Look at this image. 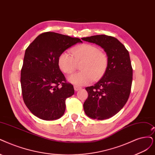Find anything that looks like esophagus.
Segmentation results:
<instances>
[{
	"label": "esophagus",
	"instance_id": "obj_1",
	"mask_svg": "<svg viewBox=\"0 0 155 155\" xmlns=\"http://www.w3.org/2000/svg\"><path fill=\"white\" fill-rule=\"evenodd\" d=\"M82 88L81 87H78V86H74V91H78V90H80V89H81Z\"/></svg>",
	"mask_w": 155,
	"mask_h": 155
}]
</instances>
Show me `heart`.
I'll use <instances>...</instances> for the list:
<instances>
[{
	"label": "heart",
	"instance_id": "obj_1",
	"mask_svg": "<svg viewBox=\"0 0 155 155\" xmlns=\"http://www.w3.org/2000/svg\"><path fill=\"white\" fill-rule=\"evenodd\" d=\"M72 55L65 51L59 57L58 64L61 70L66 74H71L76 70L77 64L82 62V71L68 78L69 81L78 86L87 85L101 78L108 66V57L96 46L83 44L71 50Z\"/></svg>",
	"mask_w": 155,
	"mask_h": 155
}]
</instances>
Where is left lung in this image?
<instances>
[{
	"label": "left lung",
	"instance_id": "8db88e82",
	"mask_svg": "<svg viewBox=\"0 0 155 155\" xmlns=\"http://www.w3.org/2000/svg\"><path fill=\"white\" fill-rule=\"evenodd\" d=\"M104 49L108 57V66L100 81L85 88L88 97L84 109L90 118L104 120L119 112L127 102L131 91L133 69L128 51L119 40L107 35L82 38Z\"/></svg>",
	"mask_w": 155,
	"mask_h": 155
}]
</instances>
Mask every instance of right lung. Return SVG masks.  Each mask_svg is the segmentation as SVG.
Instances as JSON below:
<instances>
[{"label": "right lung", "instance_id": "1", "mask_svg": "<svg viewBox=\"0 0 155 155\" xmlns=\"http://www.w3.org/2000/svg\"><path fill=\"white\" fill-rule=\"evenodd\" d=\"M77 43V38L53 32L39 35L27 48L21 70L23 100L34 116L50 121L62 117L66 100L73 95L58 64L59 55Z\"/></svg>", "mask_w": 155, "mask_h": 155}]
</instances>
